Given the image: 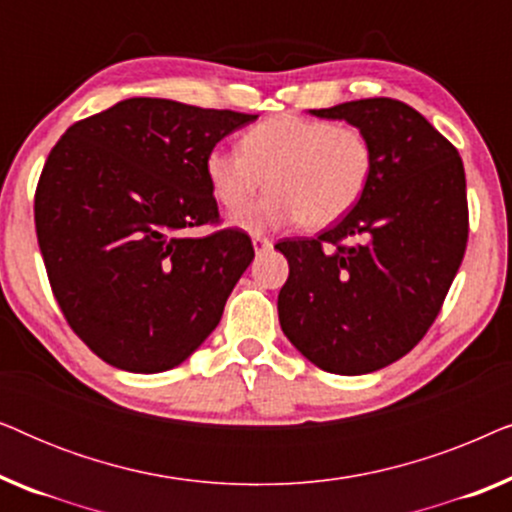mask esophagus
Returning a JSON list of instances; mask_svg holds the SVG:
<instances>
[{
  "label": "esophagus",
  "mask_w": 512,
  "mask_h": 512,
  "mask_svg": "<svg viewBox=\"0 0 512 512\" xmlns=\"http://www.w3.org/2000/svg\"><path fill=\"white\" fill-rule=\"evenodd\" d=\"M254 249H256V254H263V251H268V249H272V240H268V237H261V235H254Z\"/></svg>",
  "instance_id": "obj_1"
}]
</instances>
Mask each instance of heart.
Returning a JSON list of instances; mask_svg holds the SVG:
<instances>
[{
    "label": "heart",
    "mask_w": 512,
    "mask_h": 512,
    "mask_svg": "<svg viewBox=\"0 0 512 512\" xmlns=\"http://www.w3.org/2000/svg\"><path fill=\"white\" fill-rule=\"evenodd\" d=\"M375 170V146L359 125L282 114L251 125L240 149L216 146L205 158L214 198L240 212L233 223L251 233L300 221L307 230L333 226L352 212Z\"/></svg>",
    "instance_id": "b5f03b06"
}]
</instances>
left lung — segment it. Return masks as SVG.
Wrapping results in <instances>:
<instances>
[{
    "mask_svg": "<svg viewBox=\"0 0 512 512\" xmlns=\"http://www.w3.org/2000/svg\"><path fill=\"white\" fill-rule=\"evenodd\" d=\"M310 114L366 130L375 170L359 205L333 228L275 244L289 261L279 324L326 373H373L424 338L464 261V163L419 111L391 97Z\"/></svg>",
    "mask_w": 512,
    "mask_h": 512,
    "instance_id": "left-lung-1",
    "label": "left lung"
}]
</instances>
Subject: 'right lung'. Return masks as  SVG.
Listing matches in <instances>:
<instances>
[{
  "label": "right lung",
  "instance_id": "1",
  "mask_svg": "<svg viewBox=\"0 0 512 512\" xmlns=\"http://www.w3.org/2000/svg\"><path fill=\"white\" fill-rule=\"evenodd\" d=\"M254 114L130 97L74 123L48 153L34 226L53 296L72 331L109 366L163 373L221 321L254 261L219 223L207 153Z\"/></svg>",
  "mask_w": 512,
  "mask_h": 512
}]
</instances>
